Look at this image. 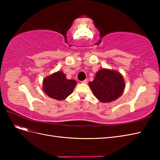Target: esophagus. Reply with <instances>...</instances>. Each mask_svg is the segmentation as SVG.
Segmentation results:
<instances>
[{
    "mask_svg": "<svg viewBox=\"0 0 160 160\" xmlns=\"http://www.w3.org/2000/svg\"><path fill=\"white\" fill-rule=\"evenodd\" d=\"M81 83H88V79H86L83 80V81H82Z\"/></svg>",
    "mask_w": 160,
    "mask_h": 160,
    "instance_id": "esophagus-1",
    "label": "esophagus"
}]
</instances>
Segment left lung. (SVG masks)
Returning a JSON list of instances; mask_svg holds the SVG:
<instances>
[{
  "mask_svg": "<svg viewBox=\"0 0 160 160\" xmlns=\"http://www.w3.org/2000/svg\"><path fill=\"white\" fill-rule=\"evenodd\" d=\"M89 85L97 99L103 103H109L122 95L125 81L122 74L117 71L101 69Z\"/></svg>",
  "mask_w": 160,
  "mask_h": 160,
  "instance_id": "left-lung-1",
  "label": "left lung"
}]
</instances>
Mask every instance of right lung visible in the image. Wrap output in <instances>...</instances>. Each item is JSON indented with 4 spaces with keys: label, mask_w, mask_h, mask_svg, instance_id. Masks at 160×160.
Wrapping results in <instances>:
<instances>
[{
    "label": "right lung",
    "mask_w": 160,
    "mask_h": 160,
    "mask_svg": "<svg viewBox=\"0 0 160 160\" xmlns=\"http://www.w3.org/2000/svg\"><path fill=\"white\" fill-rule=\"evenodd\" d=\"M77 82L67 79L62 71H57L43 80L42 89L50 98L61 101L66 99L73 91Z\"/></svg>",
    "instance_id": "right-lung-1"
}]
</instances>
